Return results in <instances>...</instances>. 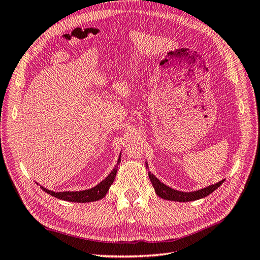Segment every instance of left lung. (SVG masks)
<instances>
[{
    "instance_id": "8db88e82",
    "label": "left lung",
    "mask_w": 260,
    "mask_h": 260,
    "mask_svg": "<svg viewBox=\"0 0 260 260\" xmlns=\"http://www.w3.org/2000/svg\"><path fill=\"white\" fill-rule=\"evenodd\" d=\"M146 167L148 168L147 162H146ZM148 176H149V179H150L152 185H154L157 196H159L165 200H170V201H178V202L196 201V200L208 197L209 194H211L213 191H215L219 187V185H221L224 182V180H221L217 183L209 185V187L203 188L201 190L193 191V192H182V191L171 189L170 187H168V185L164 184L162 182L159 181L158 179L151 174V172H148Z\"/></svg>"
}]
</instances>
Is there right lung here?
I'll return each mask as SVG.
<instances>
[{"instance_id":"right-lung-1","label":"right lung","mask_w":260,"mask_h":260,"mask_svg":"<svg viewBox=\"0 0 260 260\" xmlns=\"http://www.w3.org/2000/svg\"><path fill=\"white\" fill-rule=\"evenodd\" d=\"M121 160V156L117 159V165L115 168L111 171V174L106 177L103 181L100 182L94 188H91L89 190H83V191H64V192H54L44 187L41 188L47 192L48 194L55 197L57 199L63 200V201H69V202H78V203H86V202H93L98 201V200H101L108 193V191L113 183L117 172V166Z\"/></svg>"}]
</instances>
